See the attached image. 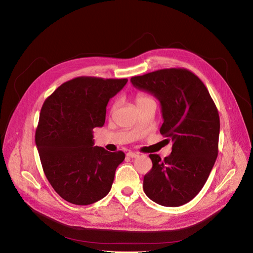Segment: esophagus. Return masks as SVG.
I'll use <instances>...</instances> for the list:
<instances>
[{"instance_id":"34e87169","label":"esophagus","mask_w":253,"mask_h":253,"mask_svg":"<svg viewBox=\"0 0 253 253\" xmlns=\"http://www.w3.org/2000/svg\"><path fill=\"white\" fill-rule=\"evenodd\" d=\"M127 156L129 158H136V157H138V153H136V152H128Z\"/></svg>"}]
</instances>
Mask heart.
Instances as JSON below:
<instances>
[{
    "label": "heart",
    "mask_w": 253,
    "mask_h": 253,
    "mask_svg": "<svg viewBox=\"0 0 253 253\" xmlns=\"http://www.w3.org/2000/svg\"><path fill=\"white\" fill-rule=\"evenodd\" d=\"M151 100H152L151 97H150L148 94H146V93H144V92H138V93H136L135 99H134L135 104H136V107H137V106H141V105L145 104L146 102H149V101H151Z\"/></svg>",
    "instance_id": "b5f03b06"
}]
</instances>
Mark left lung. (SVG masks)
Masks as SVG:
<instances>
[{
	"label": "left lung",
	"mask_w": 253,
	"mask_h": 253,
	"mask_svg": "<svg viewBox=\"0 0 253 253\" xmlns=\"http://www.w3.org/2000/svg\"><path fill=\"white\" fill-rule=\"evenodd\" d=\"M130 82L160 101L161 134L172 141L170 156L150 154L152 168L143 189L159 205L177 207L197 195L212 170L218 152L219 117L202 81L184 68L161 69L132 77Z\"/></svg>",
	"instance_id": "obj_1"
}]
</instances>
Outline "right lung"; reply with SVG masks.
Instances as JSON below:
<instances>
[{"label": "right lung", "instance_id": "add662e5", "mask_svg": "<svg viewBox=\"0 0 253 253\" xmlns=\"http://www.w3.org/2000/svg\"><path fill=\"white\" fill-rule=\"evenodd\" d=\"M127 82L80 77L62 84L44 102L36 144L47 180L65 201L90 205L110 191L125 153L94 146L92 129L104 125L109 100Z\"/></svg>", "mask_w": 253, "mask_h": 253}]
</instances>
